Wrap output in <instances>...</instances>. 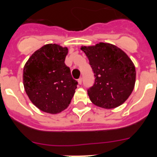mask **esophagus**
Here are the masks:
<instances>
[{"mask_svg": "<svg viewBox=\"0 0 157 157\" xmlns=\"http://www.w3.org/2000/svg\"><path fill=\"white\" fill-rule=\"evenodd\" d=\"M82 80H83V79H82L81 77H80V78H79L78 80H77V81H78V83H79V84H80V85L82 84Z\"/></svg>", "mask_w": 157, "mask_h": 157, "instance_id": "34e87169", "label": "esophagus"}]
</instances>
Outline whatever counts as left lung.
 <instances>
[{
	"instance_id": "obj_1",
	"label": "left lung",
	"mask_w": 157,
	"mask_h": 157,
	"mask_svg": "<svg viewBox=\"0 0 157 157\" xmlns=\"http://www.w3.org/2000/svg\"><path fill=\"white\" fill-rule=\"evenodd\" d=\"M80 49L86 54L96 77L93 86L87 90L91 102L107 109L124 103L132 93L136 80L135 67L127 54L104 42Z\"/></svg>"
}]
</instances>
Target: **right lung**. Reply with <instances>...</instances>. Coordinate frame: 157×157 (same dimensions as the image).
<instances>
[{
  "mask_svg": "<svg viewBox=\"0 0 157 157\" xmlns=\"http://www.w3.org/2000/svg\"><path fill=\"white\" fill-rule=\"evenodd\" d=\"M67 47L47 44L34 52L23 68L25 91L30 101L42 112L58 114L68 107L77 81L64 64Z\"/></svg>",
  "mask_w": 157,
  "mask_h": 157,
  "instance_id": "add662e5",
  "label": "right lung"
}]
</instances>
